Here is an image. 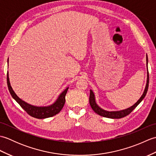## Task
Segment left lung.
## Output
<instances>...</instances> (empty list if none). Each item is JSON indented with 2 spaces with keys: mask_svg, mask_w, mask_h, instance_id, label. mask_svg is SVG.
Returning <instances> with one entry per match:
<instances>
[{
  "mask_svg": "<svg viewBox=\"0 0 156 156\" xmlns=\"http://www.w3.org/2000/svg\"><path fill=\"white\" fill-rule=\"evenodd\" d=\"M147 64H148V58H147V55H146L147 68ZM148 87H149V72H147V82H146V85H145L143 94L141 95V97L140 98V99H139V100L136 102H135L133 105H132L131 107H129L127 108L123 109V110L115 111H108L104 110L103 108H101L97 103L94 93L93 92V91L91 90V89L90 90V98H89V102H90V107H92V110H93L96 112V113L102 116V117L110 118V119H121V118H122L124 117H126V116L128 115L129 114H130L131 112L133 111V109H135V108L140 103V102L142 101V100H143V99L145 98V95H146V94H147V92L148 90Z\"/></svg>",
  "mask_w": 156,
  "mask_h": 156,
  "instance_id": "left-lung-1",
  "label": "left lung"
}]
</instances>
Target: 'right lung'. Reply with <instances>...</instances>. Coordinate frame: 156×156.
I'll return each instance as SVG.
<instances>
[{
    "instance_id": "1",
    "label": "right lung",
    "mask_w": 156,
    "mask_h": 156,
    "mask_svg": "<svg viewBox=\"0 0 156 156\" xmlns=\"http://www.w3.org/2000/svg\"><path fill=\"white\" fill-rule=\"evenodd\" d=\"M8 66H9V58H8ZM7 85L10 94L12 96V97L15 99L16 102L27 112V113L33 117L37 119H45L48 117H51L59 113L62 109L63 107L65 104L66 101V94L67 93L69 87L66 88L62 93L58 96V97L56 99L54 103L48 105L44 106V107H38V106L32 105L27 103L25 101H23L21 98H20L16 94L15 91L11 87L10 83L9 72H7Z\"/></svg>"
}]
</instances>
